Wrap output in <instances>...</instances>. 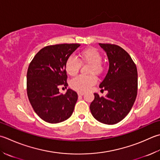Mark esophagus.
Wrapping results in <instances>:
<instances>
[{
    "label": "esophagus",
    "mask_w": 160,
    "mask_h": 160,
    "mask_svg": "<svg viewBox=\"0 0 160 160\" xmlns=\"http://www.w3.org/2000/svg\"><path fill=\"white\" fill-rule=\"evenodd\" d=\"M78 96H83L84 94V93L79 92H78Z\"/></svg>",
    "instance_id": "esophagus-1"
}]
</instances>
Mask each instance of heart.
Segmentation results:
<instances>
[{
	"mask_svg": "<svg viewBox=\"0 0 160 160\" xmlns=\"http://www.w3.org/2000/svg\"><path fill=\"white\" fill-rule=\"evenodd\" d=\"M101 62V54L96 49L87 48L79 53L78 58L73 55L69 56L65 62V70L69 76H74L79 71L81 64H88L91 66L89 73L100 75L103 71ZM96 82L97 78L94 75L79 76L71 80L70 86L73 89L82 92L89 89Z\"/></svg>",
	"mask_w": 160,
	"mask_h": 160,
	"instance_id": "1",
	"label": "heart"
}]
</instances>
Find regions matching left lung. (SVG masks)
<instances>
[{
    "label": "left lung",
    "instance_id": "left-lung-1",
    "mask_svg": "<svg viewBox=\"0 0 160 160\" xmlns=\"http://www.w3.org/2000/svg\"><path fill=\"white\" fill-rule=\"evenodd\" d=\"M99 45L107 53L109 63L108 73L99 87L108 92L105 97L95 93L90 110L97 121L113 125L126 117L135 101L138 88L137 70L130 55L119 46Z\"/></svg>",
    "mask_w": 160,
    "mask_h": 160
}]
</instances>
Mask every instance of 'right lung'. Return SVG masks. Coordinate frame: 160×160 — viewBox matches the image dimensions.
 <instances>
[{
	"label": "right lung",
	"mask_w": 160,
	"mask_h": 160,
	"mask_svg": "<svg viewBox=\"0 0 160 160\" xmlns=\"http://www.w3.org/2000/svg\"><path fill=\"white\" fill-rule=\"evenodd\" d=\"M80 46L79 43H61L47 46L37 53L27 72V94L31 105L39 117L50 123H58L69 118L78 100L71 89L65 94L59 92L67 88L65 62Z\"/></svg>",
	"instance_id": "right-lung-1"
}]
</instances>
